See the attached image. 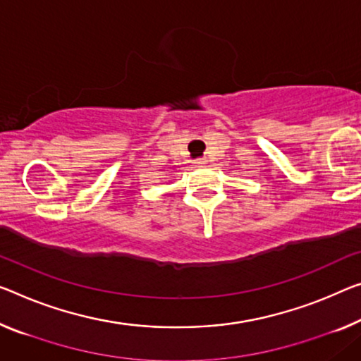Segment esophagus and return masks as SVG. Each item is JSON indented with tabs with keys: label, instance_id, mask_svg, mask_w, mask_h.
<instances>
[{
	"label": "esophagus",
	"instance_id": "1",
	"mask_svg": "<svg viewBox=\"0 0 361 361\" xmlns=\"http://www.w3.org/2000/svg\"><path fill=\"white\" fill-rule=\"evenodd\" d=\"M195 164H197V166H202V164H204V161H203V159H197Z\"/></svg>",
	"mask_w": 361,
	"mask_h": 361
}]
</instances>
